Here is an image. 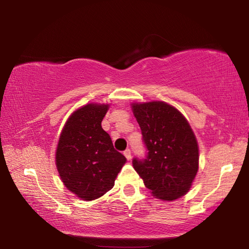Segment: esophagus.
I'll return each mask as SVG.
<instances>
[{
	"instance_id": "esophagus-1",
	"label": "esophagus",
	"mask_w": 249,
	"mask_h": 249,
	"mask_svg": "<svg viewBox=\"0 0 249 249\" xmlns=\"http://www.w3.org/2000/svg\"><path fill=\"white\" fill-rule=\"evenodd\" d=\"M124 156H125L126 158H127V160L132 159V153H130L129 149H126V150L124 151Z\"/></svg>"
}]
</instances>
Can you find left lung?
<instances>
[{
	"instance_id": "obj_1",
	"label": "left lung",
	"mask_w": 249,
	"mask_h": 249,
	"mask_svg": "<svg viewBox=\"0 0 249 249\" xmlns=\"http://www.w3.org/2000/svg\"><path fill=\"white\" fill-rule=\"evenodd\" d=\"M132 109L148 150L146 159L133 160L145 187L163 201L187 195L199 169V146L187 119L162 101L132 103Z\"/></svg>"
}]
</instances>
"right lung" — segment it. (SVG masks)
Returning <instances> with one entry per match:
<instances>
[{
    "label": "right lung",
    "instance_id": "add662e5",
    "mask_svg": "<svg viewBox=\"0 0 249 249\" xmlns=\"http://www.w3.org/2000/svg\"><path fill=\"white\" fill-rule=\"evenodd\" d=\"M109 104L88 103L67 120L56 149V166L66 188L84 201L114 187L126 158L101 126Z\"/></svg>",
    "mask_w": 249,
    "mask_h": 249
}]
</instances>
